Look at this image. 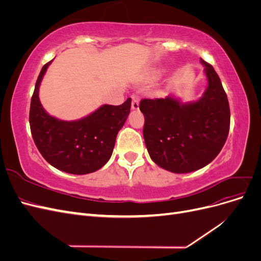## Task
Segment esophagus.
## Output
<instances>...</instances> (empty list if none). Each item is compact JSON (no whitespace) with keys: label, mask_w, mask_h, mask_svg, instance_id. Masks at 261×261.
<instances>
[{"label":"esophagus","mask_w":261,"mask_h":261,"mask_svg":"<svg viewBox=\"0 0 261 261\" xmlns=\"http://www.w3.org/2000/svg\"><path fill=\"white\" fill-rule=\"evenodd\" d=\"M132 109L138 110L139 109V98L137 96H132Z\"/></svg>","instance_id":"obj_1"}]
</instances>
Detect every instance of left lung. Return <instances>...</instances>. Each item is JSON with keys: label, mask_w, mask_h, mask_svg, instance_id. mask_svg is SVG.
Masks as SVG:
<instances>
[{"label": "left lung", "mask_w": 261, "mask_h": 261, "mask_svg": "<svg viewBox=\"0 0 261 261\" xmlns=\"http://www.w3.org/2000/svg\"><path fill=\"white\" fill-rule=\"evenodd\" d=\"M204 65L208 87L196 102L180 103L168 96L144 99V139L152 161L173 173L206 167L223 148L230 130V106L215 68Z\"/></svg>", "instance_id": "1"}]
</instances>
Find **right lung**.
<instances>
[{
	"label": "right lung",
	"instance_id": "obj_1",
	"mask_svg": "<svg viewBox=\"0 0 261 261\" xmlns=\"http://www.w3.org/2000/svg\"><path fill=\"white\" fill-rule=\"evenodd\" d=\"M51 62L42 67L31 97V135L42 156L54 168L70 174H88L111 158L117 133L129 114L132 99L121 106H102L78 121L58 120L44 111L39 100V86Z\"/></svg>",
	"mask_w": 261,
	"mask_h": 261
}]
</instances>
